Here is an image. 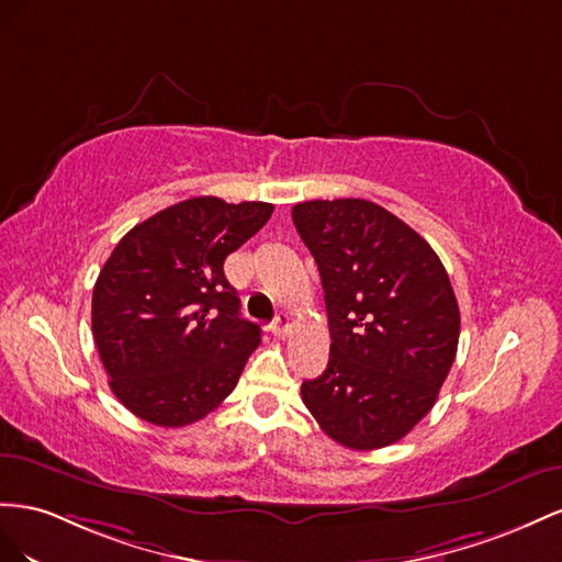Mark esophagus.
Listing matches in <instances>:
<instances>
[{
    "label": "esophagus",
    "instance_id": "1",
    "mask_svg": "<svg viewBox=\"0 0 562 562\" xmlns=\"http://www.w3.org/2000/svg\"><path fill=\"white\" fill-rule=\"evenodd\" d=\"M270 331H272V336H278V339H284V336L292 331V319H290V315L280 313V315L276 317V323H272Z\"/></svg>",
    "mask_w": 562,
    "mask_h": 562
}]
</instances>
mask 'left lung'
I'll use <instances>...</instances> for the list:
<instances>
[{
    "label": "left lung",
    "instance_id": "left-lung-1",
    "mask_svg": "<svg viewBox=\"0 0 562 562\" xmlns=\"http://www.w3.org/2000/svg\"><path fill=\"white\" fill-rule=\"evenodd\" d=\"M323 278L329 362L301 383L303 405L348 450H379L436 405L457 358L459 306L438 254L367 200L294 204Z\"/></svg>",
    "mask_w": 562,
    "mask_h": 562
}]
</instances>
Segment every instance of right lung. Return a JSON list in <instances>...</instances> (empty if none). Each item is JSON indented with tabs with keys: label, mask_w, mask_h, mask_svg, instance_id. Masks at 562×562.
Returning <instances> with one entry per match:
<instances>
[{
	"label": "right lung",
	"mask_w": 562,
	"mask_h": 562,
	"mask_svg": "<svg viewBox=\"0 0 562 562\" xmlns=\"http://www.w3.org/2000/svg\"><path fill=\"white\" fill-rule=\"evenodd\" d=\"M268 202L190 198L112 249L91 299V331L110 389L138 419L200 422L237 386L261 329L239 317L223 261L259 233Z\"/></svg>",
	"instance_id": "right-lung-1"
}]
</instances>
